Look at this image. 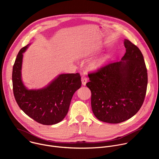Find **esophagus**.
I'll use <instances>...</instances> for the list:
<instances>
[{
	"label": "esophagus",
	"instance_id": "obj_1",
	"mask_svg": "<svg viewBox=\"0 0 159 159\" xmlns=\"http://www.w3.org/2000/svg\"><path fill=\"white\" fill-rule=\"evenodd\" d=\"M81 80H82V84H83L84 85H85L86 84L87 82V77L85 76V75H83V76L82 77V78H81Z\"/></svg>",
	"mask_w": 159,
	"mask_h": 159
}]
</instances>
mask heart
<instances>
[{
	"mask_svg": "<svg viewBox=\"0 0 159 159\" xmlns=\"http://www.w3.org/2000/svg\"><path fill=\"white\" fill-rule=\"evenodd\" d=\"M104 61H105L104 59H101V60L95 61L92 63V67L94 69H99V68H100L104 64Z\"/></svg>",
	"mask_w": 159,
	"mask_h": 159,
	"instance_id": "b5f03b06",
	"label": "heart"
}]
</instances>
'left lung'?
Listing matches in <instances>:
<instances>
[{
    "label": "left lung",
    "instance_id": "8db88e82",
    "mask_svg": "<svg viewBox=\"0 0 159 159\" xmlns=\"http://www.w3.org/2000/svg\"><path fill=\"white\" fill-rule=\"evenodd\" d=\"M126 53L121 61L104 65L88 74L95 116L108 123H120L133 117L146 95L147 70L140 49L125 39Z\"/></svg>",
    "mask_w": 159,
    "mask_h": 159
}]
</instances>
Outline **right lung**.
<instances>
[{
  "mask_svg": "<svg viewBox=\"0 0 159 159\" xmlns=\"http://www.w3.org/2000/svg\"><path fill=\"white\" fill-rule=\"evenodd\" d=\"M19 52L12 69V86L15 99L26 115L44 125L57 124L69 111L72 96L82 85L79 73L60 74L46 87L28 90L21 80L22 53Z\"/></svg>",
  "mask_w": 159,
  "mask_h": 159,
  "instance_id": "add662e5",
  "label": "right lung"
}]
</instances>
